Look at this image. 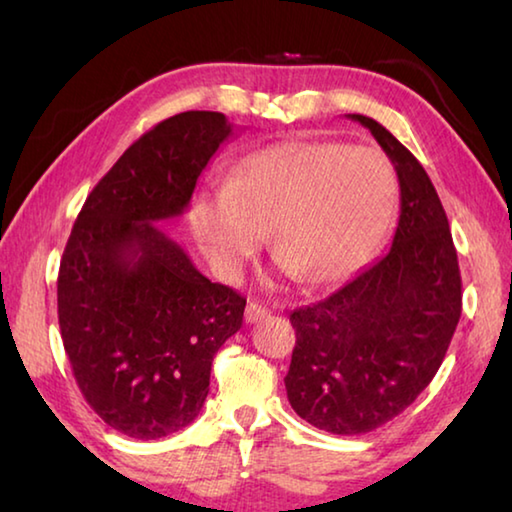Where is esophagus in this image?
<instances>
[{"mask_svg":"<svg viewBox=\"0 0 512 512\" xmlns=\"http://www.w3.org/2000/svg\"><path fill=\"white\" fill-rule=\"evenodd\" d=\"M268 314H271V309L259 305V302H248L246 305V323H257V320L266 318Z\"/></svg>","mask_w":512,"mask_h":512,"instance_id":"34e87169","label":"esophagus"}]
</instances>
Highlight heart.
<instances>
[{
  "mask_svg": "<svg viewBox=\"0 0 512 512\" xmlns=\"http://www.w3.org/2000/svg\"><path fill=\"white\" fill-rule=\"evenodd\" d=\"M395 205L397 178L381 151L293 140L248 155L228 183L198 192L189 223L221 277L241 273L271 225L282 271L320 284L366 262Z\"/></svg>",
  "mask_w": 512,
  "mask_h": 512,
  "instance_id": "obj_1",
  "label": "heart"
}]
</instances>
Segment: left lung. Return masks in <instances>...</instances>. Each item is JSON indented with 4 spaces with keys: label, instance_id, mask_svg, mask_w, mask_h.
I'll list each match as a JSON object with an SVG mask.
<instances>
[{
    "label": "left lung",
    "instance_id": "left-lung-1",
    "mask_svg": "<svg viewBox=\"0 0 512 512\" xmlns=\"http://www.w3.org/2000/svg\"><path fill=\"white\" fill-rule=\"evenodd\" d=\"M366 126L400 180L391 250L332 296L291 311L296 348L284 386L302 420L336 436L381 427L436 375L461 318V271L427 171L379 121Z\"/></svg>",
    "mask_w": 512,
    "mask_h": 512
}]
</instances>
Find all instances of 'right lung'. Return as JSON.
Returning a JSON list of instances; mask_svg holds the SVG:
<instances>
[{
    "label": "right lung",
    "instance_id": "1",
    "mask_svg": "<svg viewBox=\"0 0 512 512\" xmlns=\"http://www.w3.org/2000/svg\"><path fill=\"white\" fill-rule=\"evenodd\" d=\"M232 135L221 112L153 126L92 189L58 271V325L76 384L124 436L176 433L203 409L212 359L239 332L246 298L210 282L158 228L192 201Z\"/></svg>",
    "mask_w": 512,
    "mask_h": 512
}]
</instances>
